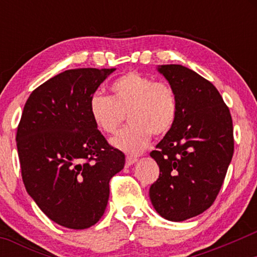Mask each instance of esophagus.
<instances>
[{
  "label": "esophagus",
  "instance_id": "obj_1",
  "mask_svg": "<svg viewBox=\"0 0 257 257\" xmlns=\"http://www.w3.org/2000/svg\"><path fill=\"white\" fill-rule=\"evenodd\" d=\"M138 159L137 158H133V157H127L126 158V166H131V165L136 164Z\"/></svg>",
  "mask_w": 257,
  "mask_h": 257
}]
</instances>
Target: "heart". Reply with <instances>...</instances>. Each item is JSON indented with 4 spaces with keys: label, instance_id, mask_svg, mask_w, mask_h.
Instances as JSON below:
<instances>
[{
    "label": "heart",
    "instance_id": "obj_1",
    "mask_svg": "<svg viewBox=\"0 0 257 257\" xmlns=\"http://www.w3.org/2000/svg\"><path fill=\"white\" fill-rule=\"evenodd\" d=\"M111 97L94 93L89 113L99 131L113 133L126 114L130 125L111 138V145L127 154H139L149 146L152 135H166L178 117V96L166 82L131 71L114 80Z\"/></svg>",
    "mask_w": 257,
    "mask_h": 257
}]
</instances>
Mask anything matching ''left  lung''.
I'll return each mask as SVG.
<instances>
[{
  "instance_id": "1",
  "label": "left lung",
  "mask_w": 257,
  "mask_h": 257,
  "mask_svg": "<svg viewBox=\"0 0 257 257\" xmlns=\"http://www.w3.org/2000/svg\"><path fill=\"white\" fill-rule=\"evenodd\" d=\"M178 96L173 127L150 156L160 168L150 199L164 219L181 222L208 209L234 153L229 108L212 83L178 64L159 65Z\"/></svg>"
}]
</instances>
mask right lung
Listing matches in <instances>:
<instances>
[{
    "label": "right lung",
    "mask_w": 257,
    "mask_h": 257,
    "mask_svg": "<svg viewBox=\"0 0 257 257\" xmlns=\"http://www.w3.org/2000/svg\"><path fill=\"white\" fill-rule=\"evenodd\" d=\"M115 71L73 69L34 90L24 105L16 144L26 189L49 219L86 229L103 216L111 178L125 154L108 145L89 113V99Z\"/></svg>",
    "instance_id": "right-lung-1"
}]
</instances>
